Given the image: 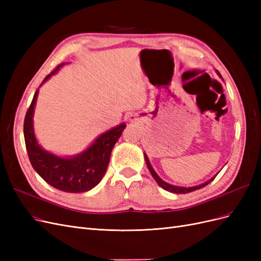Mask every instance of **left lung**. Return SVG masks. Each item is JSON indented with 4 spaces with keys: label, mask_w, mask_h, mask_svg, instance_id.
<instances>
[{
    "label": "left lung",
    "mask_w": 261,
    "mask_h": 261,
    "mask_svg": "<svg viewBox=\"0 0 261 261\" xmlns=\"http://www.w3.org/2000/svg\"><path fill=\"white\" fill-rule=\"evenodd\" d=\"M216 73L218 74V76L220 77V78H222V76L220 75V73L218 72V70H216ZM144 155H145V160H146V163H147V167H148V169H149V171H150V173H151V175H152V177L155 179V181L158 184H159V186H161L163 189H165V191H168V192H171V193H174V194H187V193H191V192H194V191H197V189H200V188H202V187H204L206 185H208L209 183H211V181L215 179V177L217 176V174L213 176V177H211L210 179H208L207 181H204V183H201V184H199V185H196V186H192V187H183V186H176V185H172V184H169V183H167V181H164L159 175L156 174L155 173V171L153 170V168L151 167V164H150V161H149V159H148V156H147V154L146 153H144Z\"/></svg>",
    "instance_id": "left-lung-1"
}]
</instances>
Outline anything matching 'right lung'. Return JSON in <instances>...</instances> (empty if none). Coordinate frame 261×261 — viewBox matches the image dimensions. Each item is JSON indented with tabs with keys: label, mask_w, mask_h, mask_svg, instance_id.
Segmentation results:
<instances>
[{
	"label": "right lung",
	"mask_w": 261,
	"mask_h": 261,
	"mask_svg": "<svg viewBox=\"0 0 261 261\" xmlns=\"http://www.w3.org/2000/svg\"><path fill=\"white\" fill-rule=\"evenodd\" d=\"M65 63H62L44 78L42 86L50 77L57 74ZM39 89L26 113L23 122V136L31 165L46 183L66 193H84L96 187L108 169L112 149L121 137L125 123L118 124L101 134L84 151L68 156H61L48 151L39 145L35 128L34 114Z\"/></svg>",
	"instance_id": "right-lung-1"
}]
</instances>
